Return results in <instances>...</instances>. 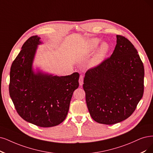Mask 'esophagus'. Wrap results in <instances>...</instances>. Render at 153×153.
Instances as JSON below:
<instances>
[{"label":"esophagus","mask_w":153,"mask_h":153,"mask_svg":"<svg viewBox=\"0 0 153 153\" xmlns=\"http://www.w3.org/2000/svg\"><path fill=\"white\" fill-rule=\"evenodd\" d=\"M79 82L80 86H82V84H83V76H80L79 80Z\"/></svg>","instance_id":"esophagus-1"}]
</instances>
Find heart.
<instances>
[{"label":"heart","instance_id":"b5f03b06","mask_svg":"<svg viewBox=\"0 0 153 153\" xmlns=\"http://www.w3.org/2000/svg\"><path fill=\"white\" fill-rule=\"evenodd\" d=\"M101 43V39L98 38L89 39L86 43V47L88 52H92L97 48ZM110 49L109 45L106 42L101 43L100 47L95 53L94 56L89 62V65L91 67H96L100 65L104 61L106 56Z\"/></svg>","mask_w":153,"mask_h":153}]
</instances>
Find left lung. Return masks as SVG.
<instances>
[{
  "mask_svg": "<svg viewBox=\"0 0 153 153\" xmlns=\"http://www.w3.org/2000/svg\"><path fill=\"white\" fill-rule=\"evenodd\" d=\"M144 69L132 43L117 35L110 58L89 69L83 89L90 115L98 123L113 125L131 116L144 93Z\"/></svg>",
  "mask_w": 153,
  "mask_h": 153,
  "instance_id": "left-lung-1",
  "label": "left lung"
}]
</instances>
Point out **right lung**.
Wrapping results in <instances>:
<instances>
[{
  "label": "right lung",
  "mask_w": 153,
  "mask_h": 153,
  "mask_svg": "<svg viewBox=\"0 0 153 153\" xmlns=\"http://www.w3.org/2000/svg\"><path fill=\"white\" fill-rule=\"evenodd\" d=\"M41 38L30 37L10 67L9 94L19 116L41 127L59 125L67 117L79 74L59 76L33 65Z\"/></svg>",
  "instance_id": "right-lung-1"
}]
</instances>
